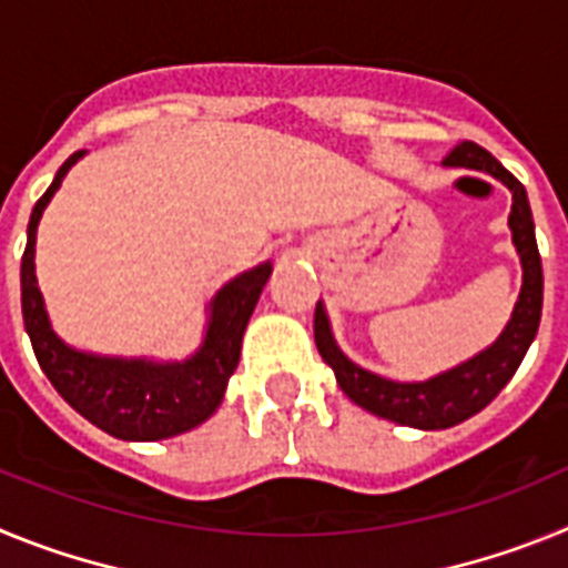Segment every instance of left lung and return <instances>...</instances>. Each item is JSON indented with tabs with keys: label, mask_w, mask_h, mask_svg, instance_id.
<instances>
[{
	"label": "left lung",
	"mask_w": 568,
	"mask_h": 568,
	"mask_svg": "<svg viewBox=\"0 0 568 568\" xmlns=\"http://www.w3.org/2000/svg\"><path fill=\"white\" fill-rule=\"evenodd\" d=\"M444 164L489 173L511 190L509 227L520 264H524V287H520L518 304L511 310V318L500 338L475 358L464 361V364L453 366L435 378L418 381V384H400V381L369 373L341 353L321 301L313 321L315 346H318L321 358L333 366L338 386L349 395V400H355L358 406H364L366 413L378 415V418L415 426V429H449V426L480 413L486 404H491V398L509 384L511 375L518 373L526 349L538 335L540 310H544V267H540L535 222H531L524 184L489 150L475 142H460L453 153L446 155Z\"/></svg>",
	"instance_id": "8db88e82"
}]
</instances>
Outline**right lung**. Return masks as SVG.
I'll return each mask as SVG.
<instances>
[{
    "instance_id": "obj_1",
    "label": "right lung",
    "mask_w": 568,
    "mask_h": 568,
    "mask_svg": "<svg viewBox=\"0 0 568 568\" xmlns=\"http://www.w3.org/2000/svg\"><path fill=\"white\" fill-rule=\"evenodd\" d=\"M84 150L73 153L57 179L44 190L28 222V244L22 255V318L42 373L57 386L79 415L113 438L162 440L204 424L219 409L241 355V338L247 329L258 295L267 284L273 264L264 261L247 273L227 281L210 301V321L204 344L187 361L155 364L148 358H108L79 353L50 329L44 301L37 284V227L44 207L59 190L68 170Z\"/></svg>"
}]
</instances>
